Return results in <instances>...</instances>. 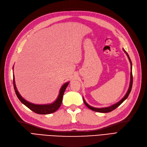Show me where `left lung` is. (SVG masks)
<instances>
[{"mask_svg":"<svg viewBox=\"0 0 147 147\" xmlns=\"http://www.w3.org/2000/svg\"><path fill=\"white\" fill-rule=\"evenodd\" d=\"M124 50V51L126 53V54L127 55V57H128V58H129V61H130V63H131V82H130V85H129V89H128V91H127V93L126 94V95L124 96V97H123V98L120 100V101H119L118 103H117V104H114V105H112V106H110V107H105V108H100V109H99V108H94V107H91V106H90V105H88L86 102H85V100H84V99H83V102H84V104H85L86 105V107L88 108H89L90 109H91V110H93V111H95V112H100V113H108V112H112V111H113V110H115V109H117L118 107L119 106V105H121L123 102L127 98V97H128V96L129 95V94H130V92H131V89H132V81H133V77H132V62H131V59H130V57H129V55H128V54L127 53H126V51L124 50Z\"/></svg>","mask_w":147,"mask_h":147,"instance_id":"8db88e82","label":"left lung"}]
</instances>
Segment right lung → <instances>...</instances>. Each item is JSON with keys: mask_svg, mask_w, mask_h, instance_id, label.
Masks as SVG:
<instances>
[{"mask_svg": "<svg viewBox=\"0 0 147 147\" xmlns=\"http://www.w3.org/2000/svg\"><path fill=\"white\" fill-rule=\"evenodd\" d=\"M13 86H14L15 91L16 92V94L18 97V98L20 99V100L22 102V103H23L24 105H25L27 107H28L30 110L33 111V112L35 113H38V114H41V115H46V114L54 113L60 107V106L62 104V101H63L64 93L65 92L67 86H68V84L69 83V82L65 83L64 85L61 87L58 97H57L56 100L55 102H53V104H47V105H36V104L30 103V102L26 100L21 96L20 93L18 92V91L16 89L14 77H13Z\"/></svg>", "mask_w": 147, "mask_h": 147, "instance_id": "1", "label": "right lung"}]
</instances>
